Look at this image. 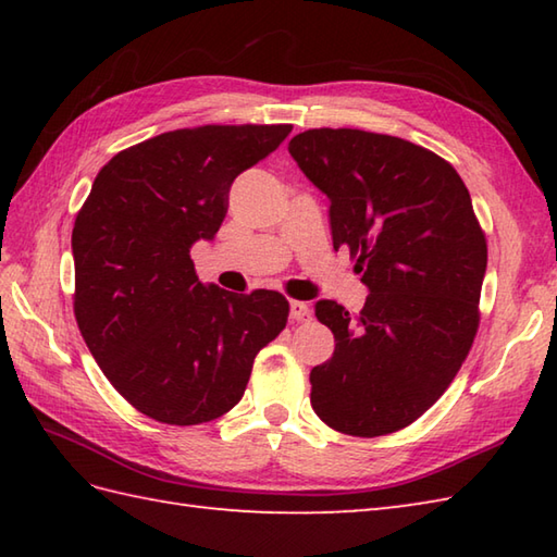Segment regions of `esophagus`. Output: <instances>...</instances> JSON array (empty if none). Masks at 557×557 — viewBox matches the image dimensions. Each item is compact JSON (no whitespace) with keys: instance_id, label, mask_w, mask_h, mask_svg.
Listing matches in <instances>:
<instances>
[{"instance_id":"34e87169","label":"esophagus","mask_w":557,"mask_h":557,"mask_svg":"<svg viewBox=\"0 0 557 557\" xmlns=\"http://www.w3.org/2000/svg\"><path fill=\"white\" fill-rule=\"evenodd\" d=\"M289 315L294 321H309L311 318V306L304 304V301H292L289 304Z\"/></svg>"}]
</instances>
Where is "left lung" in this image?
Masks as SVG:
<instances>
[{"label":"left lung","mask_w":557,"mask_h":557,"mask_svg":"<svg viewBox=\"0 0 557 557\" xmlns=\"http://www.w3.org/2000/svg\"><path fill=\"white\" fill-rule=\"evenodd\" d=\"M289 152L330 198L333 246H349L371 292L359 315L315 304L335 354L311 371V407L339 433H395L435 405L467 359L486 236L453 164L405 138L309 128Z\"/></svg>","instance_id":"8db88e82"}]
</instances>
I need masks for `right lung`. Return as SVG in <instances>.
<instances>
[{
    "mask_svg": "<svg viewBox=\"0 0 557 557\" xmlns=\"http://www.w3.org/2000/svg\"><path fill=\"white\" fill-rule=\"evenodd\" d=\"M289 132L208 124L148 138L104 164L78 210V330L116 393L150 419L196 425L227 413L256 354L287 325L280 292L203 285L191 246L218 234L232 182Z\"/></svg>",
    "mask_w": 557,
    "mask_h": 557,
    "instance_id": "obj_1",
    "label": "right lung"
}]
</instances>
